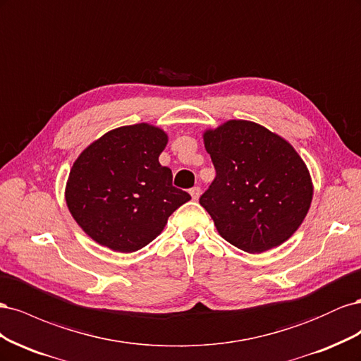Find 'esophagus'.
<instances>
[{
    "label": "esophagus",
    "instance_id": "34e87169",
    "mask_svg": "<svg viewBox=\"0 0 361 361\" xmlns=\"http://www.w3.org/2000/svg\"><path fill=\"white\" fill-rule=\"evenodd\" d=\"M190 194H191L192 200H199L200 194H202V190H200L199 187H194V188H191V190H190Z\"/></svg>",
    "mask_w": 361,
    "mask_h": 361
}]
</instances>
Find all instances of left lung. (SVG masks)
Returning <instances> with one entry per match:
<instances>
[{"instance_id":"left-lung-1","label":"left lung","mask_w":361,"mask_h":361,"mask_svg":"<svg viewBox=\"0 0 361 361\" xmlns=\"http://www.w3.org/2000/svg\"><path fill=\"white\" fill-rule=\"evenodd\" d=\"M216 171L200 204L227 243L264 253L297 232L310 209L313 183L285 138L248 120H227L203 133Z\"/></svg>"}]
</instances>
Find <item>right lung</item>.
<instances>
[{
	"instance_id": "obj_1",
	"label": "right lung",
	"mask_w": 361,
	"mask_h": 361,
	"mask_svg": "<svg viewBox=\"0 0 361 361\" xmlns=\"http://www.w3.org/2000/svg\"><path fill=\"white\" fill-rule=\"evenodd\" d=\"M169 137L158 126L116 128L87 146L66 183L73 220L93 241L133 253L162 232L169 216L191 195L173 187V174L159 164Z\"/></svg>"
}]
</instances>
